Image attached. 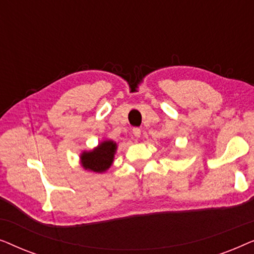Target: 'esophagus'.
<instances>
[{
	"label": "esophagus",
	"instance_id": "esophagus-1",
	"mask_svg": "<svg viewBox=\"0 0 254 254\" xmlns=\"http://www.w3.org/2000/svg\"><path fill=\"white\" fill-rule=\"evenodd\" d=\"M133 134H134L136 137H140V136H141V129H140V128H137V127L133 128Z\"/></svg>",
	"mask_w": 254,
	"mask_h": 254
}]
</instances>
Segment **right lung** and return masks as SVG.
I'll return each instance as SVG.
<instances>
[{
    "label": "right lung",
    "instance_id": "obj_1",
    "mask_svg": "<svg viewBox=\"0 0 254 254\" xmlns=\"http://www.w3.org/2000/svg\"><path fill=\"white\" fill-rule=\"evenodd\" d=\"M117 150V143L113 141H104L98 148L92 151L84 152L81 156L82 165L85 170L93 172H104L113 163V157Z\"/></svg>",
    "mask_w": 254,
    "mask_h": 254
}]
</instances>
